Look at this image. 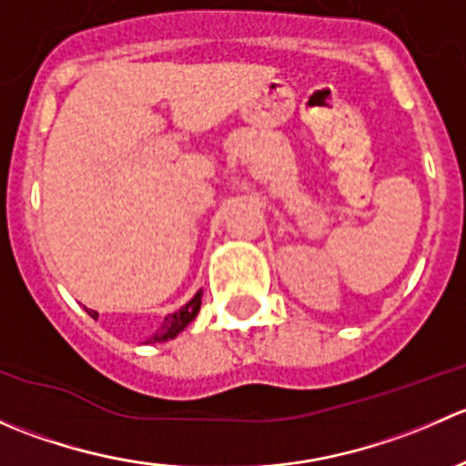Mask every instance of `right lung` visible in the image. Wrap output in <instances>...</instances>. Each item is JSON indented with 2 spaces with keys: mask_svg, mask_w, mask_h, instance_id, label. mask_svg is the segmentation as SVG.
I'll return each mask as SVG.
<instances>
[{
  "mask_svg": "<svg viewBox=\"0 0 466 466\" xmlns=\"http://www.w3.org/2000/svg\"><path fill=\"white\" fill-rule=\"evenodd\" d=\"M200 304H203V293H196L194 299H189V302L185 304V307L180 309V311L171 313V316L164 318L162 327L157 329V333H155L153 338H150V342H164V340H171V338H176L177 333L185 331V327L189 324L191 320H194L196 316H198L200 311ZM89 316L96 318L98 313L96 311H87Z\"/></svg>",
  "mask_w": 466,
  "mask_h": 466,
  "instance_id": "add662e5",
  "label": "right lung"
}]
</instances>
